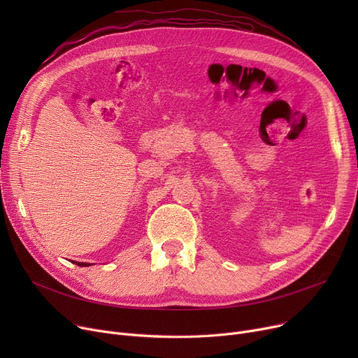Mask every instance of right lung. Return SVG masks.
<instances>
[{"instance_id": "1", "label": "right lung", "mask_w": 358, "mask_h": 358, "mask_svg": "<svg viewBox=\"0 0 358 358\" xmlns=\"http://www.w3.org/2000/svg\"><path fill=\"white\" fill-rule=\"evenodd\" d=\"M75 266H80V267H88V266H91L90 262H80V261H72Z\"/></svg>"}]
</instances>
